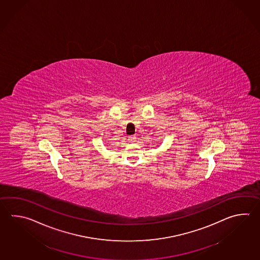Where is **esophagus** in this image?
I'll return each mask as SVG.
<instances>
[{"mask_svg": "<svg viewBox=\"0 0 260 260\" xmlns=\"http://www.w3.org/2000/svg\"><path fill=\"white\" fill-rule=\"evenodd\" d=\"M136 136H135V135H134V136H129V137H128V139H127V140H128V142H129V143H135V142H136Z\"/></svg>", "mask_w": 260, "mask_h": 260, "instance_id": "34e87169", "label": "esophagus"}]
</instances>
